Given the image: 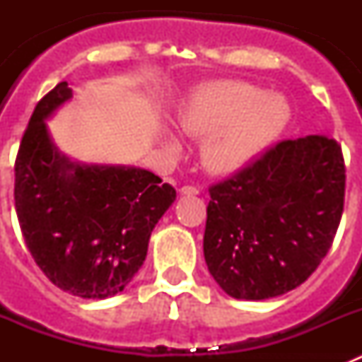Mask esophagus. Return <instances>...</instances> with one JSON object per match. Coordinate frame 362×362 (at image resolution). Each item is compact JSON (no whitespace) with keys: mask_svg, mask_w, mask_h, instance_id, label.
Masks as SVG:
<instances>
[{"mask_svg":"<svg viewBox=\"0 0 362 362\" xmlns=\"http://www.w3.org/2000/svg\"><path fill=\"white\" fill-rule=\"evenodd\" d=\"M181 194H183V196H197V194H199V187H194V185H185V187H181Z\"/></svg>","mask_w":362,"mask_h":362,"instance_id":"34e87169","label":"esophagus"}]
</instances>
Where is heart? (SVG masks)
I'll return each mask as SVG.
<instances>
[{
    "label": "heart",
    "mask_w": 362,
    "mask_h": 362,
    "mask_svg": "<svg viewBox=\"0 0 362 362\" xmlns=\"http://www.w3.org/2000/svg\"><path fill=\"white\" fill-rule=\"evenodd\" d=\"M290 108L281 95L245 81L203 86L179 114V127L190 136H206L201 146L204 165L214 172H233L267 148L286 127ZM168 148L179 143L168 139Z\"/></svg>",
    "instance_id": "heart-1"
}]
</instances>
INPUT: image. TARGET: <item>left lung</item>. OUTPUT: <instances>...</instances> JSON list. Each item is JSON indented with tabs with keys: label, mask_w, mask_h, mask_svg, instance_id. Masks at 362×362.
Segmentation results:
<instances>
[{
	"label": "left lung",
	"mask_w": 362,
	"mask_h": 362,
	"mask_svg": "<svg viewBox=\"0 0 362 362\" xmlns=\"http://www.w3.org/2000/svg\"><path fill=\"white\" fill-rule=\"evenodd\" d=\"M343 148L328 136L284 139L209 188L203 250L235 299L305 283L330 250L344 206Z\"/></svg>",
	"instance_id": "1"
}]
</instances>
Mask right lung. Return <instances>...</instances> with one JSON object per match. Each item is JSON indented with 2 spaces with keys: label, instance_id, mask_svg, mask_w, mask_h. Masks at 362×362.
I'll use <instances>...</instances> for the list:
<instances>
[{
  "label": "right lung",
  "instance_id": "right-lung-1",
  "mask_svg": "<svg viewBox=\"0 0 362 362\" xmlns=\"http://www.w3.org/2000/svg\"><path fill=\"white\" fill-rule=\"evenodd\" d=\"M70 95L69 83H57L32 112L14 163L16 214L28 252L57 288L105 299L141 268L175 190L148 170L76 165L57 152L45 119Z\"/></svg>",
  "mask_w": 362,
  "mask_h": 362
}]
</instances>
